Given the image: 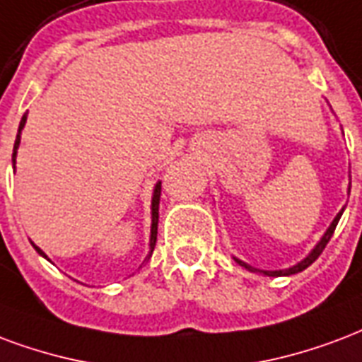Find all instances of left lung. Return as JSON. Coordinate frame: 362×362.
I'll return each instance as SVG.
<instances>
[{
    "label": "left lung",
    "mask_w": 362,
    "mask_h": 362,
    "mask_svg": "<svg viewBox=\"0 0 362 362\" xmlns=\"http://www.w3.org/2000/svg\"><path fill=\"white\" fill-rule=\"evenodd\" d=\"M341 213H344V209H341V211H339L338 215H336V218L332 221L330 228H328V230H326V232H324V235H322V238H320V242H318L317 245H315V249L310 251L309 255L305 257V259H303V261H301V263L293 264V267H290V269H286V270H259V269H253L251 264H245V263H243V261H240V259H235V257H234L235 263L242 264V267H245V269L251 270V272H263L264 276H290V274H297V272H301V270H305V269H307V267H310V264H313V263H315V261H317L318 255L322 253L324 247H326V243L330 242L332 234H334V230H336V226H338L339 218H341Z\"/></svg>",
    "instance_id": "8db88e82"
}]
</instances>
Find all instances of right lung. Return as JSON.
I'll return each mask as SVG.
<instances>
[{"instance_id":"add662e5","label":"right lung","mask_w":362,"mask_h":362,"mask_svg":"<svg viewBox=\"0 0 362 362\" xmlns=\"http://www.w3.org/2000/svg\"><path fill=\"white\" fill-rule=\"evenodd\" d=\"M24 124H26V115H23V119H21V124H18V134H17V140H15V147H13V163L17 159V149H18V144H21V132H23ZM159 202H160V182L155 184V189H153V199H151V238H149V255L147 259L151 257L155 249V242H157V224H159ZM34 245V243H32ZM34 249L38 251L40 255L45 257V253L38 245H34ZM47 259V257H45Z\"/></svg>"}]
</instances>
